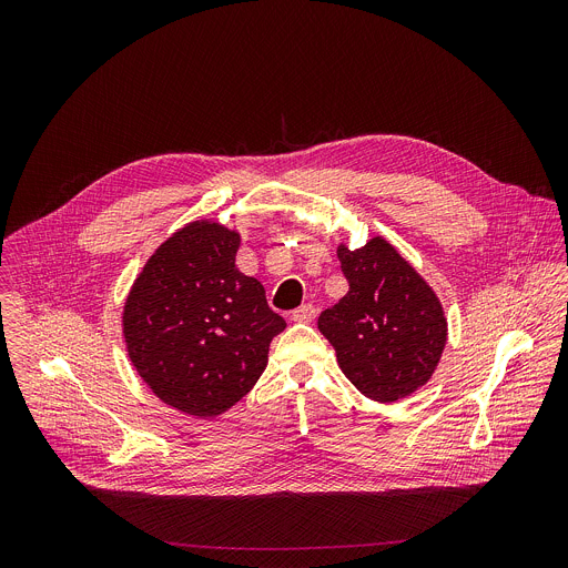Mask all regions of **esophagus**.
<instances>
[{"mask_svg":"<svg viewBox=\"0 0 568 568\" xmlns=\"http://www.w3.org/2000/svg\"><path fill=\"white\" fill-rule=\"evenodd\" d=\"M314 316H316V307L312 303H305L292 312V321H298V323H310L314 321Z\"/></svg>","mask_w":568,"mask_h":568,"instance_id":"obj_1","label":"esophagus"}]
</instances>
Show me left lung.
Instances as JSON below:
<instances>
[{
	"label": "left lung",
	"instance_id": "obj_1",
	"mask_svg": "<svg viewBox=\"0 0 568 568\" xmlns=\"http://www.w3.org/2000/svg\"><path fill=\"white\" fill-rule=\"evenodd\" d=\"M337 258L348 294L318 316L344 375L375 402H397L425 386L447 344V318L432 285L382 235Z\"/></svg>",
	"mask_w": 568,
	"mask_h": 568
}]
</instances>
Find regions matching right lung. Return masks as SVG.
I'll list each match as a JSON object with an SVG mask.
<instances>
[{"mask_svg": "<svg viewBox=\"0 0 568 568\" xmlns=\"http://www.w3.org/2000/svg\"><path fill=\"white\" fill-rule=\"evenodd\" d=\"M237 247L235 229L184 224L154 250L123 305L132 366L161 402L195 418L245 397L285 331L261 281L235 267Z\"/></svg>", "mask_w": 568, "mask_h": 568, "instance_id": "add662e5", "label": "right lung"}]
</instances>
